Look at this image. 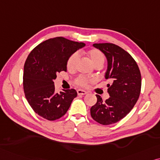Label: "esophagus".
Instances as JSON below:
<instances>
[{
  "instance_id": "obj_1",
  "label": "esophagus",
  "mask_w": 160,
  "mask_h": 160,
  "mask_svg": "<svg viewBox=\"0 0 160 160\" xmlns=\"http://www.w3.org/2000/svg\"><path fill=\"white\" fill-rule=\"evenodd\" d=\"M77 92H78V95H85V94H86L87 93H88L86 91L82 90V89H78V90L77 91Z\"/></svg>"
}]
</instances>
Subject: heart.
<instances>
[{
  "instance_id": "obj_1",
  "label": "heart",
  "mask_w": 160,
  "mask_h": 160,
  "mask_svg": "<svg viewBox=\"0 0 160 160\" xmlns=\"http://www.w3.org/2000/svg\"><path fill=\"white\" fill-rule=\"evenodd\" d=\"M88 56L91 63L93 65L96 66L97 64H103L104 61H105V56L102 54L101 51H99L97 49H91L88 52ZM79 60V55L78 53H74L71 56L69 57V58L67 61V69L69 71H74L76 69L77 64H78ZM89 80L85 77L80 76L77 79L76 82L78 85L82 86H86L87 84L88 83Z\"/></svg>"
}]
</instances>
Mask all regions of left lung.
<instances>
[{"instance_id":"1","label":"left lung","mask_w":160,"mask_h":160,"mask_svg":"<svg viewBox=\"0 0 160 160\" xmlns=\"http://www.w3.org/2000/svg\"><path fill=\"white\" fill-rule=\"evenodd\" d=\"M104 53L108 61L105 78L110 97L103 101L97 94V102L91 108L93 120L103 125L112 124L131 111L139 98L141 74L132 57L120 47L111 43L93 44Z\"/></svg>"}]
</instances>
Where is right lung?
<instances>
[{
  "mask_svg": "<svg viewBox=\"0 0 160 160\" xmlns=\"http://www.w3.org/2000/svg\"><path fill=\"white\" fill-rule=\"evenodd\" d=\"M86 44L63 37L46 40L30 52L25 61L23 88L25 97L36 113L49 121L64 116L72 100L78 96L74 89L55 93L56 74L67 72L69 57Z\"/></svg>",
  "mask_w": 160,
  "mask_h": 160,
  "instance_id": "1",
  "label": "right lung"
}]
</instances>
